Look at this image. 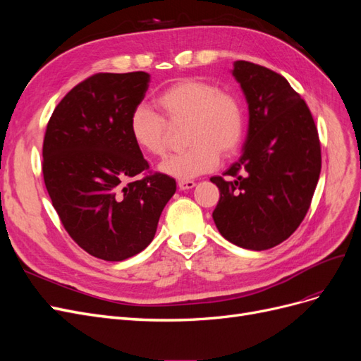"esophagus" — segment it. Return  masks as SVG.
<instances>
[{
    "label": "esophagus",
    "instance_id": "obj_1",
    "mask_svg": "<svg viewBox=\"0 0 361 361\" xmlns=\"http://www.w3.org/2000/svg\"><path fill=\"white\" fill-rule=\"evenodd\" d=\"M195 187V182L194 180H179L178 182V188L179 190H191Z\"/></svg>",
    "mask_w": 361,
    "mask_h": 361
}]
</instances>
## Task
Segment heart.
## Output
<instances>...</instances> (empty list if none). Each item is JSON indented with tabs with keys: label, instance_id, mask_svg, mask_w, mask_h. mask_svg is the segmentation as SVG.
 <instances>
[{
	"label": "heart",
	"instance_id": "heart-1",
	"mask_svg": "<svg viewBox=\"0 0 361 361\" xmlns=\"http://www.w3.org/2000/svg\"><path fill=\"white\" fill-rule=\"evenodd\" d=\"M161 117L150 106L137 105L129 117L135 146L150 157L167 152L169 126L187 123L183 141L190 147L164 159L158 170L166 176L190 180L212 171L220 161L236 154L244 138L245 118L238 96L200 78H183L157 97Z\"/></svg>",
	"mask_w": 361,
	"mask_h": 361
}]
</instances>
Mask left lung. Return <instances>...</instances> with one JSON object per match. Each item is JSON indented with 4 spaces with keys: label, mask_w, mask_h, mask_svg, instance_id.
<instances>
[{
    "label": "left lung",
    "mask_w": 361,
    "mask_h": 361,
    "mask_svg": "<svg viewBox=\"0 0 361 361\" xmlns=\"http://www.w3.org/2000/svg\"><path fill=\"white\" fill-rule=\"evenodd\" d=\"M232 73L248 104V130L227 178H211L220 190L212 218L227 241L262 251L288 239L307 214L321 143L307 104L286 78L244 60Z\"/></svg>",
    "instance_id": "8db88e82"
}]
</instances>
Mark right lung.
<instances>
[{"instance_id": "add662e5", "label": "right lung", "mask_w": 361, "mask_h": 361, "mask_svg": "<svg viewBox=\"0 0 361 361\" xmlns=\"http://www.w3.org/2000/svg\"><path fill=\"white\" fill-rule=\"evenodd\" d=\"M146 72L96 73L54 110L43 140V179L54 209L87 253L120 262L154 239L176 180L162 173L129 180L149 164L129 134L145 99Z\"/></svg>"}]
</instances>
